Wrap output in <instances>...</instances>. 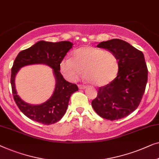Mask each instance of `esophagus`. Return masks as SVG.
<instances>
[{
  "mask_svg": "<svg viewBox=\"0 0 159 159\" xmlns=\"http://www.w3.org/2000/svg\"><path fill=\"white\" fill-rule=\"evenodd\" d=\"M78 86H79V89H84L86 88V85H84V84H79V85H78Z\"/></svg>",
  "mask_w": 159,
  "mask_h": 159,
  "instance_id": "obj_1",
  "label": "esophagus"
}]
</instances>
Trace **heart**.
<instances>
[{
  "mask_svg": "<svg viewBox=\"0 0 159 159\" xmlns=\"http://www.w3.org/2000/svg\"><path fill=\"white\" fill-rule=\"evenodd\" d=\"M91 84L107 85L115 79L119 73L120 62L117 55L93 46H84L75 50L71 58L64 59L60 70L70 81H75L82 75Z\"/></svg>",
  "mask_w": 159,
  "mask_h": 159,
  "instance_id": "heart-1",
  "label": "heart"
}]
</instances>
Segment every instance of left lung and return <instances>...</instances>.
<instances>
[{
	"mask_svg": "<svg viewBox=\"0 0 159 159\" xmlns=\"http://www.w3.org/2000/svg\"><path fill=\"white\" fill-rule=\"evenodd\" d=\"M97 47L117 55L120 70L110 84L99 87L91 105L100 117L109 120H120L138 108L144 94L148 68L143 53L119 39L102 42Z\"/></svg>",
	"mask_w": 159,
	"mask_h": 159,
	"instance_id": "1",
	"label": "left lung"
}]
</instances>
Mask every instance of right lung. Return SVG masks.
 Segmentation results:
<instances>
[{"instance_id":"add662e5","label":"right lung","mask_w":159,"mask_h":159,"mask_svg":"<svg viewBox=\"0 0 159 159\" xmlns=\"http://www.w3.org/2000/svg\"><path fill=\"white\" fill-rule=\"evenodd\" d=\"M72 46V42L68 41H39L31 48L21 51L16 57L11 75L13 99L20 110L30 119L49 125L59 121L66 113L70 96L79 90L77 85L65 80L60 71V63ZM37 63L46 64L53 69L57 85L50 100L42 105H31L24 102L17 94L14 79L21 66Z\"/></svg>"}]
</instances>
